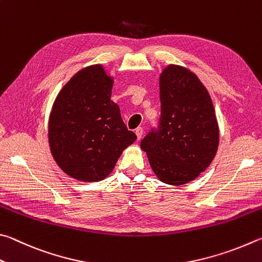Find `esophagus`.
<instances>
[{
    "instance_id": "1",
    "label": "esophagus",
    "mask_w": 262,
    "mask_h": 262,
    "mask_svg": "<svg viewBox=\"0 0 262 262\" xmlns=\"http://www.w3.org/2000/svg\"><path fill=\"white\" fill-rule=\"evenodd\" d=\"M143 132H144L143 127H137V128H136L135 134L137 135V138H138V140H140L141 137H143Z\"/></svg>"
}]
</instances>
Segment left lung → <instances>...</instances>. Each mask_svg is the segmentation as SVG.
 Here are the masks:
<instances>
[{
  "instance_id": "obj_1",
  "label": "left lung",
  "mask_w": 262,
  "mask_h": 262,
  "mask_svg": "<svg viewBox=\"0 0 262 262\" xmlns=\"http://www.w3.org/2000/svg\"><path fill=\"white\" fill-rule=\"evenodd\" d=\"M159 128L141 140L153 171L169 185L195 180L217 152L220 131L208 91L189 69L170 64L160 75Z\"/></svg>"
}]
</instances>
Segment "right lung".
Masks as SVG:
<instances>
[{
  "instance_id": "add662e5",
  "label": "right lung",
  "mask_w": 262,
  "mask_h": 262,
  "mask_svg": "<svg viewBox=\"0 0 262 262\" xmlns=\"http://www.w3.org/2000/svg\"><path fill=\"white\" fill-rule=\"evenodd\" d=\"M114 78L101 64L78 71L54 101L48 122L50 152L68 176L80 182L107 177L137 136L110 100Z\"/></svg>"
}]
</instances>
